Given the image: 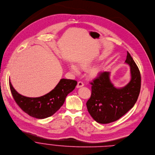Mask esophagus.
Listing matches in <instances>:
<instances>
[{"label": "esophagus", "mask_w": 155, "mask_h": 155, "mask_svg": "<svg viewBox=\"0 0 155 155\" xmlns=\"http://www.w3.org/2000/svg\"><path fill=\"white\" fill-rule=\"evenodd\" d=\"M83 86H84V83L82 81H79L77 83V88H80V87H82Z\"/></svg>", "instance_id": "esophagus-1"}]
</instances>
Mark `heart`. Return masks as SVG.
Here are the masks:
<instances>
[{
    "label": "heart",
    "mask_w": 155,
    "mask_h": 155,
    "mask_svg": "<svg viewBox=\"0 0 155 155\" xmlns=\"http://www.w3.org/2000/svg\"><path fill=\"white\" fill-rule=\"evenodd\" d=\"M79 65H80V68H81L82 69H86V68H87L89 67V65L88 64H86V63H81V64H80ZM69 68H70V70H71V71L72 72H74V73L77 74L78 72V69L77 67H76L75 65H74L73 64L70 65H69ZM97 72L98 71H97V70L96 68H93V69H92L91 70L90 72V75L91 77H94V76H96L97 75Z\"/></svg>",
    "instance_id": "obj_1"
}]
</instances>
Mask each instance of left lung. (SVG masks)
<instances>
[{
  "label": "left lung",
  "mask_w": 155,
  "mask_h": 155,
  "mask_svg": "<svg viewBox=\"0 0 155 155\" xmlns=\"http://www.w3.org/2000/svg\"><path fill=\"white\" fill-rule=\"evenodd\" d=\"M125 62L130 66L132 79L125 87L115 88L107 72H100L90 83L91 94L87 106L91 116L98 123L109 124L119 119L137 101L141 88L140 70L129 52Z\"/></svg>",
  "instance_id": "8db88e82"
}]
</instances>
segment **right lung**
<instances>
[{
	"label": "right lung",
	"instance_id": "add662e5",
	"mask_svg": "<svg viewBox=\"0 0 155 155\" xmlns=\"http://www.w3.org/2000/svg\"><path fill=\"white\" fill-rule=\"evenodd\" d=\"M77 84L76 80L62 78L48 94L38 97H28L18 93L9 81L10 91L16 103L26 114L37 119L50 117L57 112L63 105L67 94L75 89Z\"/></svg>",
	"mask_w": 155,
	"mask_h": 155
}]
</instances>
